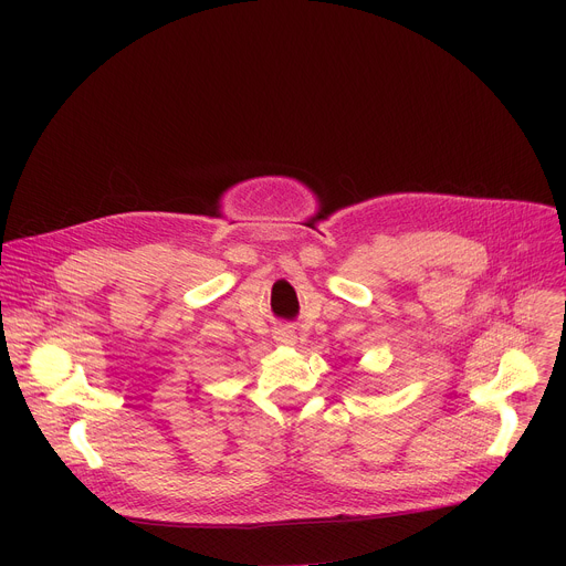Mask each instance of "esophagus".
Listing matches in <instances>:
<instances>
[{"mask_svg": "<svg viewBox=\"0 0 566 566\" xmlns=\"http://www.w3.org/2000/svg\"><path fill=\"white\" fill-rule=\"evenodd\" d=\"M273 338H275V343L286 345V347H293V345L297 343V336H295V332H293L289 325H280V327H275Z\"/></svg>", "mask_w": 566, "mask_h": 566, "instance_id": "1", "label": "esophagus"}]
</instances>
